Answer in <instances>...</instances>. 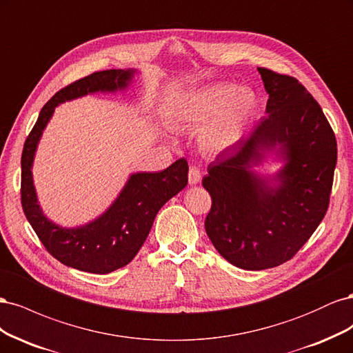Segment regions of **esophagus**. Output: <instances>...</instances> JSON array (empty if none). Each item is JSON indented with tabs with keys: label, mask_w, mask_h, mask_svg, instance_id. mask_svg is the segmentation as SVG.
Masks as SVG:
<instances>
[{
	"label": "esophagus",
	"mask_w": 353,
	"mask_h": 353,
	"mask_svg": "<svg viewBox=\"0 0 353 353\" xmlns=\"http://www.w3.org/2000/svg\"><path fill=\"white\" fill-rule=\"evenodd\" d=\"M201 179V174H200V169L196 166H191L188 170V183L190 185H196L200 183Z\"/></svg>",
	"instance_id": "obj_1"
}]
</instances>
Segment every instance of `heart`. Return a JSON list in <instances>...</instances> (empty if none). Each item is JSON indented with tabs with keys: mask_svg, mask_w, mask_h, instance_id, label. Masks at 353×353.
<instances>
[{
	"mask_svg": "<svg viewBox=\"0 0 353 353\" xmlns=\"http://www.w3.org/2000/svg\"><path fill=\"white\" fill-rule=\"evenodd\" d=\"M258 105V97L248 87L215 83L185 94L170 121L187 130H200L199 143L210 153H223L236 145Z\"/></svg>",
	"mask_w": 353,
	"mask_h": 353,
	"instance_id": "1",
	"label": "heart"
}]
</instances>
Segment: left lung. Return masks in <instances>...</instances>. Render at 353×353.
<instances>
[{
  "mask_svg": "<svg viewBox=\"0 0 353 353\" xmlns=\"http://www.w3.org/2000/svg\"><path fill=\"white\" fill-rule=\"evenodd\" d=\"M266 116L203 178L212 197L208 236L223 259L262 271L292 259L321 223L337 163L333 130L297 79L258 68ZM279 163L272 174L255 169Z\"/></svg>",
  "mask_w": 353,
  "mask_h": 353,
  "instance_id": "1",
  "label": "left lung"
}]
</instances>
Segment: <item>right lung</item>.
<instances>
[{
    "label": "right lung",
    "instance_id": "right-lung-1",
    "mask_svg": "<svg viewBox=\"0 0 353 353\" xmlns=\"http://www.w3.org/2000/svg\"><path fill=\"white\" fill-rule=\"evenodd\" d=\"M137 69H110L60 90L44 108L26 138L22 153V206L41 243L63 265L91 274H109L130 263L141 249L154 218L168 200L188 183V163L179 159L160 172H134L101 215L78 227L52 222L39 206L34 184V160L47 125L57 105L91 94L126 91Z\"/></svg>",
    "mask_w": 353,
    "mask_h": 353
}]
</instances>
